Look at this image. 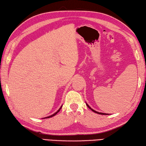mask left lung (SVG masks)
Instances as JSON below:
<instances>
[{
  "instance_id": "1",
  "label": "left lung",
  "mask_w": 146,
  "mask_h": 146,
  "mask_svg": "<svg viewBox=\"0 0 146 146\" xmlns=\"http://www.w3.org/2000/svg\"><path fill=\"white\" fill-rule=\"evenodd\" d=\"M86 105H87V106L89 108H90V110H92L94 112H95V113H99V114H101V115H107L106 113H99V112H98V111H95V110H94L93 109H92L90 106H89L87 104H86Z\"/></svg>"
}]
</instances>
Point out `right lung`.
I'll return each mask as SVG.
<instances>
[{"label": "right lung", "instance_id": "right-lung-1", "mask_svg": "<svg viewBox=\"0 0 146 146\" xmlns=\"http://www.w3.org/2000/svg\"><path fill=\"white\" fill-rule=\"evenodd\" d=\"M61 107H62V106H61V108H60V109H59V110H58L57 111H56V113H54L53 115H50V116H48V117H46V118H50V117H53V116H54V115H56V113H58V112H59V111H60V110H61Z\"/></svg>", "mask_w": 146, "mask_h": 146}]
</instances>
